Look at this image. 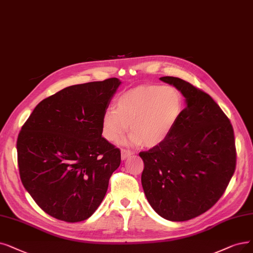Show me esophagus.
<instances>
[{
	"instance_id": "34e87169",
	"label": "esophagus",
	"mask_w": 253,
	"mask_h": 253,
	"mask_svg": "<svg viewBox=\"0 0 253 253\" xmlns=\"http://www.w3.org/2000/svg\"><path fill=\"white\" fill-rule=\"evenodd\" d=\"M130 155H132V151H130V150L125 149V148L121 149V159H123V160H126Z\"/></svg>"
}]
</instances>
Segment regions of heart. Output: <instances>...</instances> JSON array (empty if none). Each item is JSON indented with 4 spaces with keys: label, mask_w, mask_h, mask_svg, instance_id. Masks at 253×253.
Listing matches in <instances>:
<instances>
[{
    "label": "heart",
    "mask_w": 253,
    "mask_h": 253,
    "mask_svg": "<svg viewBox=\"0 0 253 253\" xmlns=\"http://www.w3.org/2000/svg\"><path fill=\"white\" fill-rule=\"evenodd\" d=\"M185 107L179 90L172 86H141L121 94L114 108L105 111L102 134L116 142L128 129L129 142L154 147L163 143L177 125Z\"/></svg>",
    "instance_id": "b5f03b06"
}]
</instances>
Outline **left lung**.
<instances>
[{
    "label": "left lung",
    "instance_id": "left-lung-1",
    "mask_svg": "<svg viewBox=\"0 0 253 253\" xmlns=\"http://www.w3.org/2000/svg\"><path fill=\"white\" fill-rule=\"evenodd\" d=\"M186 97L187 107L172 133L139 156L141 183L157 213L187 221L215 206L234 175L237 150L228 117L207 92L174 77H162Z\"/></svg>",
    "mask_w": 253,
    "mask_h": 253
}]
</instances>
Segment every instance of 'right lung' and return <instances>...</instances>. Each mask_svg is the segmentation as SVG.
I'll use <instances>...</instances> for the list:
<instances>
[{"label": "right lung", "instance_id": "1", "mask_svg": "<svg viewBox=\"0 0 253 253\" xmlns=\"http://www.w3.org/2000/svg\"><path fill=\"white\" fill-rule=\"evenodd\" d=\"M117 78L66 87L42 100L16 141L22 183L38 207L65 222L91 216L120 165V149L102 137Z\"/></svg>", "mask_w": 253, "mask_h": 253}]
</instances>
